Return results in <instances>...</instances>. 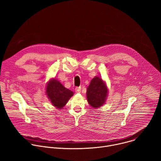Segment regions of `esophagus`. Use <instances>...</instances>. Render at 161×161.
<instances>
[{
    "instance_id": "1",
    "label": "esophagus",
    "mask_w": 161,
    "mask_h": 161,
    "mask_svg": "<svg viewBox=\"0 0 161 161\" xmlns=\"http://www.w3.org/2000/svg\"><path fill=\"white\" fill-rule=\"evenodd\" d=\"M81 90V88L80 86H79V87H76V88H75V91H76V93H80Z\"/></svg>"
}]
</instances>
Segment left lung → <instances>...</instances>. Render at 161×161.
<instances>
[{"instance_id":"8db88e82","label":"left lung","mask_w":161,"mask_h":161,"mask_svg":"<svg viewBox=\"0 0 161 161\" xmlns=\"http://www.w3.org/2000/svg\"><path fill=\"white\" fill-rule=\"evenodd\" d=\"M108 94L106 82L99 76L91 80L86 89V99L88 104L93 108H98L104 104Z\"/></svg>"}]
</instances>
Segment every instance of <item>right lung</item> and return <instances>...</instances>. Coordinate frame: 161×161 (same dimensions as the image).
Returning a JSON list of instances; mask_svg holds the SVG:
<instances>
[{"label": "right lung", "instance_id": "right-lung-1", "mask_svg": "<svg viewBox=\"0 0 161 161\" xmlns=\"http://www.w3.org/2000/svg\"><path fill=\"white\" fill-rule=\"evenodd\" d=\"M45 92L52 105L59 109L64 107L74 94L73 91L64 87L55 78H52L47 82Z\"/></svg>", "mask_w": 161, "mask_h": 161}]
</instances>
